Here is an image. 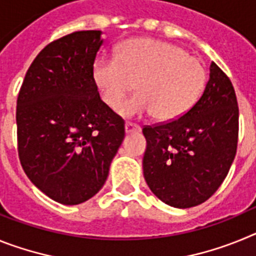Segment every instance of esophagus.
Listing matches in <instances>:
<instances>
[{
	"label": "esophagus",
	"mask_w": 256,
	"mask_h": 256,
	"mask_svg": "<svg viewBox=\"0 0 256 256\" xmlns=\"http://www.w3.org/2000/svg\"><path fill=\"white\" fill-rule=\"evenodd\" d=\"M141 126L138 124L132 123V122H126V133H133V132H140Z\"/></svg>",
	"instance_id": "obj_1"
}]
</instances>
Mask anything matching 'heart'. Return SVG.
Wrapping results in <instances>:
<instances>
[{
    "instance_id": "heart-1",
    "label": "heart",
    "mask_w": 256,
    "mask_h": 256,
    "mask_svg": "<svg viewBox=\"0 0 256 256\" xmlns=\"http://www.w3.org/2000/svg\"><path fill=\"white\" fill-rule=\"evenodd\" d=\"M92 76L108 108H116L136 86L139 94L121 103L120 114H154L156 120L172 122L198 100L206 70L198 58L177 44L134 38L119 47L116 58H97Z\"/></svg>"
}]
</instances>
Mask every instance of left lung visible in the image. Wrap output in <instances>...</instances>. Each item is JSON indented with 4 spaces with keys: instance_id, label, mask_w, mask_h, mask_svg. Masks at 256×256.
Returning <instances> with one entry per match:
<instances>
[{
    "instance_id": "obj_1",
    "label": "left lung",
    "mask_w": 256,
    "mask_h": 256,
    "mask_svg": "<svg viewBox=\"0 0 256 256\" xmlns=\"http://www.w3.org/2000/svg\"><path fill=\"white\" fill-rule=\"evenodd\" d=\"M144 176L174 208L206 201L227 177L238 141V105L232 82L216 64L196 104L176 120L144 126Z\"/></svg>"
}]
</instances>
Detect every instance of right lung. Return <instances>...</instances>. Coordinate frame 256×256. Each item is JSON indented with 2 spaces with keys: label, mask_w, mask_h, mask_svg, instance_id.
<instances>
[{
  "label": "right lung",
  "mask_w": 256,
  "mask_h": 256,
  "mask_svg": "<svg viewBox=\"0 0 256 256\" xmlns=\"http://www.w3.org/2000/svg\"><path fill=\"white\" fill-rule=\"evenodd\" d=\"M101 30L52 40L33 60L16 101L18 154L26 177L52 200L76 205L104 186L126 134L92 76Z\"/></svg>",
  "instance_id": "obj_1"
}]
</instances>
